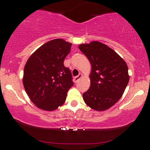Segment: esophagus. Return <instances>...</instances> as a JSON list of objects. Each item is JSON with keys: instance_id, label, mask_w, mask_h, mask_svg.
I'll return each mask as SVG.
<instances>
[{"instance_id": "1", "label": "esophagus", "mask_w": 150, "mask_h": 150, "mask_svg": "<svg viewBox=\"0 0 150 150\" xmlns=\"http://www.w3.org/2000/svg\"><path fill=\"white\" fill-rule=\"evenodd\" d=\"M81 77H82V75H81V74H79V75H77V76H76V77H74L73 81H74V82H77V81H78L79 80H80V79L81 78Z\"/></svg>"}]
</instances>
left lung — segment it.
Returning a JSON list of instances; mask_svg holds the SVG:
<instances>
[{
  "mask_svg": "<svg viewBox=\"0 0 150 150\" xmlns=\"http://www.w3.org/2000/svg\"><path fill=\"white\" fill-rule=\"evenodd\" d=\"M78 47L92 65L90 87L82 94L84 101L95 111L107 110L124 93L129 82L128 65L116 51L99 42Z\"/></svg>",
  "mask_w": 150,
  "mask_h": 150,
  "instance_id": "left-lung-1",
  "label": "left lung"
}]
</instances>
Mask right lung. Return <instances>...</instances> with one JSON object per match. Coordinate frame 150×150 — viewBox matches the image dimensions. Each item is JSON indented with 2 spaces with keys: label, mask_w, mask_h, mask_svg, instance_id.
<instances>
[{
  "label": "right lung",
  "mask_w": 150,
  "mask_h": 150,
  "mask_svg": "<svg viewBox=\"0 0 150 150\" xmlns=\"http://www.w3.org/2000/svg\"><path fill=\"white\" fill-rule=\"evenodd\" d=\"M71 43L56 39L45 43L27 60L22 78L25 92L39 108L52 111L64 104L73 85L69 68L63 65Z\"/></svg>",
  "instance_id": "obj_1"
}]
</instances>
